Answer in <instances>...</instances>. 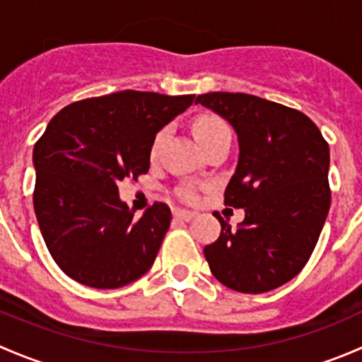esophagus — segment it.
<instances>
[{
  "label": "esophagus",
  "instance_id": "1",
  "mask_svg": "<svg viewBox=\"0 0 362 362\" xmlns=\"http://www.w3.org/2000/svg\"><path fill=\"white\" fill-rule=\"evenodd\" d=\"M173 217L177 218V221H191L192 217H196V211H191V210H180V208H175L173 210Z\"/></svg>",
  "mask_w": 362,
  "mask_h": 362
}]
</instances>
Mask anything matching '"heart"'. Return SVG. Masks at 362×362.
<instances>
[{
	"mask_svg": "<svg viewBox=\"0 0 362 362\" xmlns=\"http://www.w3.org/2000/svg\"><path fill=\"white\" fill-rule=\"evenodd\" d=\"M192 129H194V136H196V140H198V144L202 145V147H203V145L210 144V141L215 140V138L222 136V134H229V127L226 126L224 120L218 119V117H215V115L198 117V119L194 120V126H192ZM164 134H166V129L159 131L158 136H156L154 144H152V151H151L152 156L158 154L159 145H160V141H163ZM184 196H185V198L192 199L196 194H194V191H192V189H187V191L184 192Z\"/></svg>",
	"mask_w": 362,
	"mask_h": 362,
	"instance_id": "b5f03b06",
	"label": "heart"
}]
</instances>
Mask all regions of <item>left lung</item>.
I'll use <instances>...</instances> for the list:
<instances>
[{
	"instance_id": "1",
	"label": "left lung",
	"mask_w": 362,
	"mask_h": 362,
	"mask_svg": "<svg viewBox=\"0 0 362 362\" xmlns=\"http://www.w3.org/2000/svg\"><path fill=\"white\" fill-rule=\"evenodd\" d=\"M196 103L231 124L238 163L224 203L245 218L204 247L218 282L261 294L293 280L317 245L331 204L329 145L305 113L243 93L199 94Z\"/></svg>"
}]
</instances>
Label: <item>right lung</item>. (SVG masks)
Wrapping results in <instances>:
<instances>
[{"mask_svg":"<svg viewBox=\"0 0 362 362\" xmlns=\"http://www.w3.org/2000/svg\"><path fill=\"white\" fill-rule=\"evenodd\" d=\"M192 101L120 90L68 105L50 120L33 151V203L47 249L73 280L117 289L154 264L170 208L154 203L134 221L119 182L147 173L156 134Z\"/></svg>","mask_w":362,"mask_h":362,"instance_id":"obj_1","label":"right lung"}]
</instances>
